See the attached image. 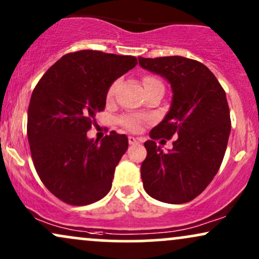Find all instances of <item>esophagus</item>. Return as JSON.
Here are the masks:
<instances>
[{
  "mask_svg": "<svg viewBox=\"0 0 259 259\" xmlns=\"http://www.w3.org/2000/svg\"><path fill=\"white\" fill-rule=\"evenodd\" d=\"M128 143L131 145H135V144H138L139 143V139L136 138V137H128Z\"/></svg>",
  "mask_w": 259,
  "mask_h": 259,
  "instance_id": "1",
  "label": "esophagus"
}]
</instances>
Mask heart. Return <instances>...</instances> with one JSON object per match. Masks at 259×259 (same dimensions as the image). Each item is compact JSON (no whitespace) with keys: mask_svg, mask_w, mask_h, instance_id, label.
Returning a JSON list of instances; mask_svg holds the SVG:
<instances>
[{"mask_svg":"<svg viewBox=\"0 0 259 259\" xmlns=\"http://www.w3.org/2000/svg\"><path fill=\"white\" fill-rule=\"evenodd\" d=\"M153 83H162L159 78L154 77V76H147L144 77V84L145 86H149V84ZM117 82H114L110 87H109L108 93H106V98L111 99L114 97L115 88H116ZM145 122V118L143 116H139V115H124V116L121 117L120 123L122 124L124 128H127L131 132H139L142 130L143 123Z\"/></svg>","mask_w":259,"mask_h":259,"instance_id":"1","label":"heart"}]
</instances>
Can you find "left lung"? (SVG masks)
Instances as JSON below:
<instances>
[{
	"mask_svg": "<svg viewBox=\"0 0 259 259\" xmlns=\"http://www.w3.org/2000/svg\"><path fill=\"white\" fill-rule=\"evenodd\" d=\"M138 60L143 69L165 77L173 93L169 111L144 143L143 185L159 201L189 202L211 183L226 154L232 128L226 92L197 60L179 56ZM172 136V150L163 153L154 141Z\"/></svg>",
	"mask_w": 259,
	"mask_h": 259,
	"instance_id": "obj_1",
	"label": "left lung"
}]
</instances>
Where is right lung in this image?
<instances>
[{"label":"right lung","instance_id":"right-lung-1","mask_svg":"<svg viewBox=\"0 0 259 259\" xmlns=\"http://www.w3.org/2000/svg\"><path fill=\"white\" fill-rule=\"evenodd\" d=\"M137 64L132 56L78 51L63 56L36 84L27 110L33 166L46 188L65 203L90 205L110 191L128 139L112 131L98 143L87 132L104 110L112 82Z\"/></svg>","mask_w":259,"mask_h":259}]
</instances>
